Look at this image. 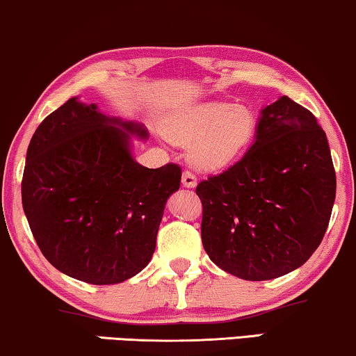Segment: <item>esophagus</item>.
Listing matches in <instances>:
<instances>
[{
  "label": "esophagus",
  "mask_w": 356,
  "mask_h": 356,
  "mask_svg": "<svg viewBox=\"0 0 356 356\" xmlns=\"http://www.w3.org/2000/svg\"><path fill=\"white\" fill-rule=\"evenodd\" d=\"M182 185H184V187H187V188H193L195 185H197V177H195V174L190 172V171H184Z\"/></svg>",
  "instance_id": "34e87169"
}]
</instances>
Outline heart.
<instances>
[{
	"label": "heart",
	"mask_w": 356,
	"mask_h": 356,
	"mask_svg": "<svg viewBox=\"0 0 356 356\" xmlns=\"http://www.w3.org/2000/svg\"><path fill=\"white\" fill-rule=\"evenodd\" d=\"M257 114L234 103H204L185 109L169 122V134L190 145L197 166L221 169L242 156L257 134Z\"/></svg>",
	"instance_id": "1"
}]
</instances>
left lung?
Returning <instances> with one entry per match:
<instances>
[{"instance_id": "8db88e82", "label": "left lung", "mask_w": 356, "mask_h": 356, "mask_svg": "<svg viewBox=\"0 0 356 356\" xmlns=\"http://www.w3.org/2000/svg\"><path fill=\"white\" fill-rule=\"evenodd\" d=\"M202 242L214 264L245 280L302 266L326 234L335 171L324 130L289 97L261 111L254 143L197 185Z\"/></svg>"}]
</instances>
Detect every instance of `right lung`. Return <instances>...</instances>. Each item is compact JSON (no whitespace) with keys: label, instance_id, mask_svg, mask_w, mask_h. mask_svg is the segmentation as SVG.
<instances>
[{"label":"right lung","instance_id":"obj_1","mask_svg":"<svg viewBox=\"0 0 356 356\" xmlns=\"http://www.w3.org/2000/svg\"><path fill=\"white\" fill-rule=\"evenodd\" d=\"M129 134L140 124L108 118L77 98L43 119L30 140L22 207L35 242L59 271L87 284H119L149 263L169 195L182 169L138 164Z\"/></svg>","mask_w":356,"mask_h":356}]
</instances>
